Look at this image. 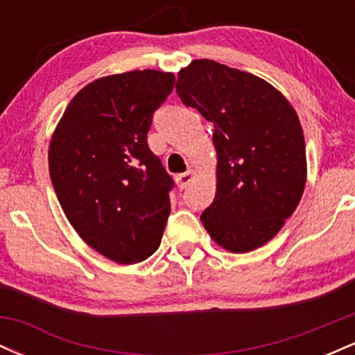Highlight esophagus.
Listing matches in <instances>:
<instances>
[{
    "instance_id": "obj_1",
    "label": "esophagus",
    "mask_w": 355,
    "mask_h": 355,
    "mask_svg": "<svg viewBox=\"0 0 355 355\" xmlns=\"http://www.w3.org/2000/svg\"><path fill=\"white\" fill-rule=\"evenodd\" d=\"M193 175H195V173L191 172V170H189V172H185V173L177 175V178H175V182H177L178 189H180V190L187 189V187L190 185V182L193 180Z\"/></svg>"
}]
</instances>
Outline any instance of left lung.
Returning a JSON list of instances; mask_svg holds the SVG:
<instances>
[{
  "mask_svg": "<svg viewBox=\"0 0 355 355\" xmlns=\"http://www.w3.org/2000/svg\"><path fill=\"white\" fill-rule=\"evenodd\" d=\"M177 93L214 123L217 193L203 210V227L229 252L262 247L294 214L307 180L294 107L266 80L214 60L182 68Z\"/></svg>",
  "mask_w": 355,
  "mask_h": 355,
  "instance_id": "obj_1",
  "label": "left lung"
}]
</instances>
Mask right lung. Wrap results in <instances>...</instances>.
Returning a JSON list of instances; mask_svg holds the SVG:
<instances>
[{"instance_id":"obj_1","label":"right lung","mask_w":355,"mask_h":355,"mask_svg":"<svg viewBox=\"0 0 355 355\" xmlns=\"http://www.w3.org/2000/svg\"><path fill=\"white\" fill-rule=\"evenodd\" d=\"M173 85V73L157 70L92 81L51 137L48 164L61 209L93 250L116 263L141 262L162 242L173 180L146 133Z\"/></svg>"}]
</instances>
